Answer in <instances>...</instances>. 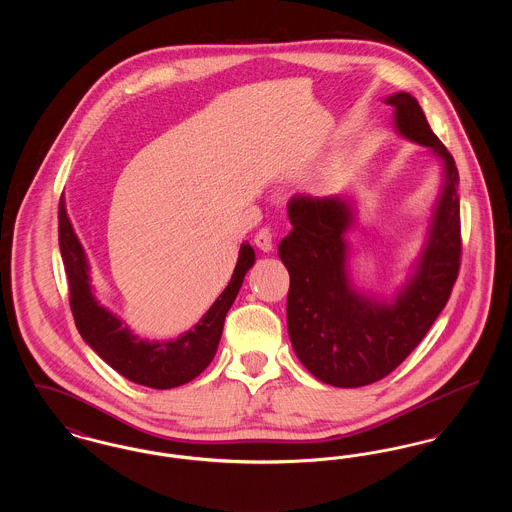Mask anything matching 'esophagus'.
Wrapping results in <instances>:
<instances>
[{"label":"esophagus","mask_w":512,"mask_h":512,"mask_svg":"<svg viewBox=\"0 0 512 512\" xmlns=\"http://www.w3.org/2000/svg\"><path fill=\"white\" fill-rule=\"evenodd\" d=\"M253 242H255V245H257L261 251H265V253H270V251H272V247H274V242H272V234H270V230H268V228L259 230Z\"/></svg>","instance_id":"1"}]
</instances>
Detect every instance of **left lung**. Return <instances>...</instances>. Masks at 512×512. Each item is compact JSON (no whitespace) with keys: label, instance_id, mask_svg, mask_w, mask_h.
Listing matches in <instances>:
<instances>
[{"label":"left lung","instance_id":"1","mask_svg":"<svg viewBox=\"0 0 512 512\" xmlns=\"http://www.w3.org/2000/svg\"><path fill=\"white\" fill-rule=\"evenodd\" d=\"M393 130L428 147L439 163V190L424 242L391 297L355 286L349 232L359 220L355 195L293 197L290 234L278 255L290 272L288 334L303 366L334 388H361L401 365L426 336L457 280L461 259L459 171L418 101L395 92Z\"/></svg>","mask_w":512,"mask_h":512}]
</instances>
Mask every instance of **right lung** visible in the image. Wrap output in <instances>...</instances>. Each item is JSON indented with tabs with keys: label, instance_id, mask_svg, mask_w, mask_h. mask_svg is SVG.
Here are the masks:
<instances>
[{
	"label": "right lung",
	"instance_id": "add662e5",
	"mask_svg": "<svg viewBox=\"0 0 512 512\" xmlns=\"http://www.w3.org/2000/svg\"><path fill=\"white\" fill-rule=\"evenodd\" d=\"M59 249L71 290L76 328L96 355L126 380L153 388L171 390L199 376L213 361L222 326L247 270L255 265V251L242 244L238 263L224 292L190 330L171 340L140 338L111 309L99 303L92 286V267L67 213L65 197L59 203Z\"/></svg>",
	"mask_w": 512,
	"mask_h": 512
}]
</instances>
